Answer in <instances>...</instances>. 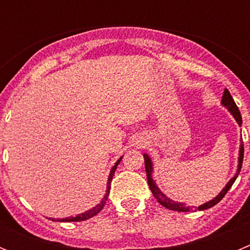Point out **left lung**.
I'll use <instances>...</instances> for the list:
<instances>
[{
	"instance_id": "1",
	"label": "left lung",
	"mask_w": 250,
	"mask_h": 250,
	"mask_svg": "<svg viewBox=\"0 0 250 250\" xmlns=\"http://www.w3.org/2000/svg\"><path fill=\"white\" fill-rule=\"evenodd\" d=\"M222 104L224 106H227V107H228V110L231 112V115H233L234 119L237 120V123L239 124V125H242V115H240L239 109H238V106L235 105V103H234L230 92H229L227 89H225L224 95H223ZM243 158H244V145H243V143H242V144H240V150H239V164H238V171H237V174H235V176H234L233 179H230V180H229L228 184L225 185L224 189L220 191V194L216 196V198H214V199L210 200V202H208V203H205V204L198 207V209H199V210H204V209H209V208L214 207V205L218 204V203H219L220 200L224 198V195L228 193V190L231 188L233 183L235 182V179H237V176H238V174H239L240 169H242ZM144 160H145V171H146V176H147V184H149V188H150V190H151L152 195L155 196V199L158 200V202L160 203L163 207L167 208V209H170V210H175V211H190V210H193L195 207H187V205L182 204V203L173 202V200L169 199V198H167L164 194L159 190V188L156 187L155 182H154V180H152V178H151L152 164H151V160H150V158L146 155V154H144Z\"/></svg>"
}]
</instances>
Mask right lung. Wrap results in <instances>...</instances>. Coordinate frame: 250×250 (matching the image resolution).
I'll list each match as a JSON object with an SVG mask.
<instances>
[{"label":"right lung","mask_w":250,"mask_h":250,"mask_svg":"<svg viewBox=\"0 0 250 250\" xmlns=\"http://www.w3.org/2000/svg\"><path fill=\"white\" fill-rule=\"evenodd\" d=\"M121 159H123V158H120L118 161H116V164H115L114 167H112L111 171H110L109 180H107V189H106V194H105V196H104V198H103V200H101V202H100V204H98L95 208L90 209V210L85 211V213L79 214V215H77V216H70V218H65V219H61V220H60V222H81V220L90 219V218H92V216L96 215V214H98V213H100L101 209H103V208H104V205L106 204V200H107V196H109V193H110V185H111L112 176H114L115 170H116V167H118V165H119V163H120V161H121Z\"/></svg>","instance_id":"right-lung-1"}]
</instances>
